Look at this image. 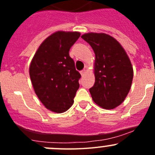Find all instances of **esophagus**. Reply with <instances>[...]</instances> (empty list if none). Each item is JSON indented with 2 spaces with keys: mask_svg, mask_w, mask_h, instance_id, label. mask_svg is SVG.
Listing matches in <instances>:
<instances>
[{
  "mask_svg": "<svg viewBox=\"0 0 155 155\" xmlns=\"http://www.w3.org/2000/svg\"><path fill=\"white\" fill-rule=\"evenodd\" d=\"M85 73H86V70H85V69H84V70H82V71L80 72V73H81V75H82V76H84V75L85 74Z\"/></svg>",
  "mask_w": 155,
  "mask_h": 155,
  "instance_id": "obj_1",
  "label": "esophagus"
}]
</instances>
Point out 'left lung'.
Listing matches in <instances>:
<instances>
[{
    "mask_svg": "<svg viewBox=\"0 0 155 155\" xmlns=\"http://www.w3.org/2000/svg\"><path fill=\"white\" fill-rule=\"evenodd\" d=\"M82 39L95 54V82L89 89L95 104L107 109L119 106L130 89L134 76L131 62L119 43L104 33H87Z\"/></svg>",
    "mask_w": 155,
    "mask_h": 155,
    "instance_id": "obj_1",
    "label": "left lung"
}]
</instances>
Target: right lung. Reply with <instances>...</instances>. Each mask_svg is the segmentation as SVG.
I'll list each match as a JSON object with an SVG mask.
<instances>
[{
    "instance_id": "add662e5",
    "label": "right lung",
    "mask_w": 155,
    "mask_h": 155,
    "mask_svg": "<svg viewBox=\"0 0 155 155\" xmlns=\"http://www.w3.org/2000/svg\"><path fill=\"white\" fill-rule=\"evenodd\" d=\"M79 32L57 31L48 37L36 51L29 73L34 91L46 109L61 113L73 105L81 75L69 55Z\"/></svg>"
}]
</instances>
